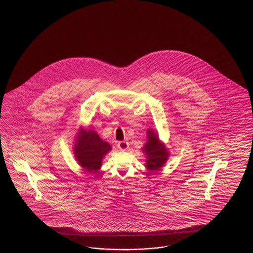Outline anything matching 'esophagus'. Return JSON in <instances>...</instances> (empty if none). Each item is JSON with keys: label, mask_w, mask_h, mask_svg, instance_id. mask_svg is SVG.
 I'll list each match as a JSON object with an SVG mask.
<instances>
[{"label": "esophagus", "mask_w": 253, "mask_h": 253, "mask_svg": "<svg viewBox=\"0 0 253 253\" xmlns=\"http://www.w3.org/2000/svg\"><path fill=\"white\" fill-rule=\"evenodd\" d=\"M128 146H129V144H128L127 142H125V141H121V142L118 143V147H119L121 150L127 149Z\"/></svg>", "instance_id": "obj_1"}]
</instances>
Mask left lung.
<instances>
[{"label":"left lung","mask_w":253,"mask_h":253,"mask_svg":"<svg viewBox=\"0 0 253 253\" xmlns=\"http://www.w3.org/2000/svg\"><path fill=\"white\" fill-rule=\"evenodd\" d=\"M148 141L145 146L144 151L147 156L146 168L150 170H158L163 166L168 159V151L159 141L158 134L152 130H147Z\"/></svg>","instance_id":"left-lung-1"}]
</instances>
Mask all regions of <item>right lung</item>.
<instances>
[{"instance_id": "right-lung-1", "label": "right lung", "mask_w": 253, "mask_h": 253, "mask_svg": "<svg viewBox=\"0 0 253 253\" xmlns=\"http://www.w3.org/2000/svg\"><path fill=\"white\" fill-rule=\"evenodd\" d=\"M82 130V136L75 146L77 161L89 172H96L101 166L102 159L111 149L107 142L100 139L93 130Z\"/></svg>"}]
</instances>
